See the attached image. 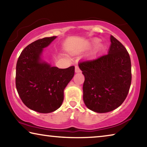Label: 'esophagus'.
Here are the masks:
<instances>
[{
    "label": "esophagus",
    "mask_w": 147,
    "mask_h": 147,
    "mask_svg": "<svg viewBox=\"0 0 147 147\" xmlns=\"http://www.w3.org/2000/svg\"><path fill=\"white\" fill-rule=\"evenodd\" d=\"M80 69L78 67V66H76L75 67V73H80Z\"/></svg>",
    "instance_id": "34e87169"
}]
</instances>
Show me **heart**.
<instances>
[{
	"instance_id": "heart-1",
	"label": "heart",
	"mask_w": 147,
	"mask_h": 147,
	"mask_svg": "<svg viewBox=\"0 0 147 147\" xmlns=\"http://www.w3.org/2000/svg\"><path fill=\"white\" fill-rule=\"evenodd\" d=\"M100 42V39H97V38H93L89 40L88 43H87L85 47L86 49H89L91 47L97 45L95 47V48L94 49L93 51L92 52V53L89 55V59H93L97 58L98 56H100V54L103 53L104 51V50L106 49L105 45L103 43H98Z\"/></svg>"
}]
</instances>
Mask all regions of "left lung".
Here are the masks:
<instances>
[{"label": "left lung", "instance_id": "left-lung-1", "mask_svg": "<svg viewBox=\"0 0 147 147\" xmlns=\"http://www.w3.org/2000/svg\"><path fill=\"white\" fill-rule=\"evenodd\" d=\"M110 41L108 54L79 64L85 77L84 102L87 108L96 113H107L120 106L131 85V61L128 51L113 36Z\"/></svg>", "mask_w": 147, "mask_h": 147}]
</instances>
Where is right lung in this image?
Returning a JSON list of instances; mask_svg holds the SVG:
<instances>
[{
  "mask_svg": "<svg viewBox=\"0 0 147 147\" xmlns=\"http://www.w3.org/2000/svg\"><path fill=\"white\" fill-rule=\"evenodd\" d=\"M56 38H44L28 45L17 62V93L24 105L39 113L53 112L61 106L64 89L74 74V66L59 69L42 58L43 49Z\"/></svg>",
  "mask_w": 147,
  "mask_h": 147,
  "instance_id": "add662e5",
  "label": "right lung"
}]
</instances>
